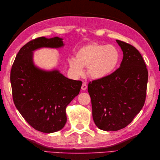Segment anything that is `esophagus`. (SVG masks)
<instances>
[{
    "mask_svg": "<svg viewBox=\"0 0 160 160\" xmlns=\"http://www.w3.org/2000/svg\"><path fill=\"white\" fill-rule=\"evenodd\" d=\"M81 89H82V91H85L87 89V84L86 82H83L82 87H81Z\"/></svg>",
    "mask_w": 160,
    "mask_h": 160,
    "instance_id": "obj_1",
    "label": "esophagus"
}]
</instances>
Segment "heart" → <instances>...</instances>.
I'll return each mask as SVG.
<instances>
[{
    "instance_id": "obj_1",
    "label": "heart",
    "mask_w": 160,
    "mask_h": 160,
    "mask_svg": "<svg viewBox=\"0 0 160 160\" xmlns=\"http://www.w3.org/2000/svg\"><path fill=\"white\" fill-rule=\"evenodd\" d=\"M75 58L69 60V67L75 76L84 73L83 67H87V74L94 80L109 76L118 67L120 53L113 45L92 43L78 49Z\"/></svg>"
}]
</instances>
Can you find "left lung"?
<instances>
[{"label":"left lung","mask_w":160,"mask_h":160,"mask_svg":"<svg viewBox=\"0 0 160 160\" xmlns=\"http://www.w3.org/2000/svg\"><path fill=\"white\" fill-rule=\"evenodd\" d=\"M123 52L120 67L88 85L95 124L101 130L118 131L127 127L143 107L148 70L138 50L116 40Z\"/></svg>","instance_id":"left-lung-1"}]
</instances>
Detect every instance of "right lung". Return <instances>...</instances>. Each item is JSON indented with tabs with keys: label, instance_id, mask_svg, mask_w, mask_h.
<instances>
[{
	"label": "right lung",
	"instance_id": "right-lung-1",
	"mask_svg": "<svg viewBox=\"0 0 160 160\" xmlns=\"http://www.w3.org/2000/svg\"><path fill=\"white\" fill-rule=\"evenodd\" d=\"M62 38L40 37L28 42L16 55L10 74L13 100L28 124L46 133L61 130L67 122L66 108L80 91L82 82L71 80L57 69L37 67L33 52L40 48H60Z\"/></svg>",
	"mask_w": 160,
	"mask_h": 160
}]
</instances>
